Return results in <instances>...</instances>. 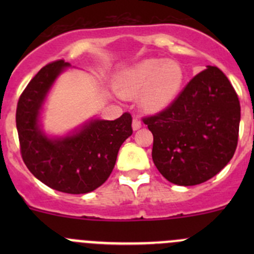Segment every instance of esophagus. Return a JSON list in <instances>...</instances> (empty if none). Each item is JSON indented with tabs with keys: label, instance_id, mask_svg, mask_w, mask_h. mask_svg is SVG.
Returning a JSON list of instances; mask_svg holds the SVG:
<instances>
[{
	"label": "esophagus",
	"instance_id": "34e87169",
	"mask_svg": "<svg viewBox=\"0 0 254 254\" xmlns=\"http://www.w3.org/2000/svg\"><path fill=\"white\" fill-rule=\"evenodd\" d=\"M141 127H142V123L140 122V119H137V118H134V120H132V129L139 130Z\"/></svg>",
	"mask_w": 254,
	"mask_h": 254
}]
</instances>
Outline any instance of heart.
Returning a JSON list of instances; mask_svg holds the SVG:
<instances>
[{"label":"heart","instance_id":"1","mask_svg":"<svg viewBox=\"0 0 254 254\" xmlns=\"http://www.w3.org/2000/svg\"><path fill=\"white\" fill-rule=\"evenodd\" d=\"M183 82L184 70L179 63L146 59L120 73L118 91L127 98L141 93L140 102L143 108L158 112L175 101Z\"/></svg>","mask_w":254,"mask_h":254}]
</instances>
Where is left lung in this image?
<instances>
[{"label":"left lung","instance_id":"8db88e82","mask_svg":"<svg viewBox=\"0 0 254 254\" xmlns=\"http://www.w3.org/2000/svg\"><path fill=\"white\" fill-rule=\"evenodd\" d=\"M142 120L153 135L152 160L161 175L173 184L196 186L234 156L240 101L225 73L207 66L165 111Z\"/></svg>","mask_w":254,"mask_h":254}]
</instances>
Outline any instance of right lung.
I'll return each mask as SVG.
<instances>
[{
  "label": "right lung",
  "mask_w": 254,
  "mask_h": 254,
  "mask_svg": "<svg viewBox=\"0 0 254 254\" xmlns=\"http://www.w3.org/2000/svg\"><path fill=\"white\" fill-rule=\"evenodd\" d=\"M68 66L54 61L32 78L18 101L16 124L22 158L32 175L55 190L84 194L111 176L120 146L132 134V118L124 113L115 120L92 119L65 136H48L40 112L55 79Z\"/></svg>",
  "instance_id": "obj_1"
}]
</instances>
